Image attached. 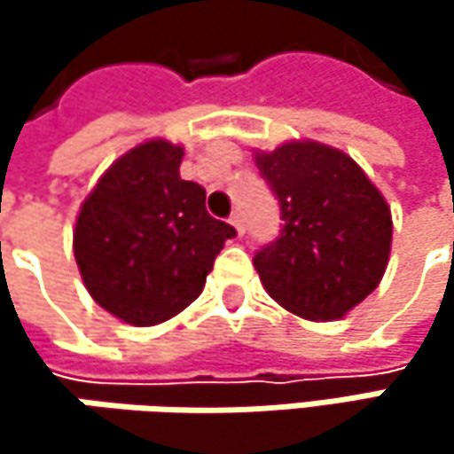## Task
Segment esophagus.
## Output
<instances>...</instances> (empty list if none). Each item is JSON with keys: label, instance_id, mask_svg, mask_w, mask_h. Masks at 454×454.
Wrapping results in <instances>:
<instances>
[{"label": "esophagus", "instance_id": "1", "mask_svg": "<svg viewBox=\"0 0 454 454\" xmlns=\"http://www.w3.org/2000/svg\"><path fill=\"white\" fill-rule=\"evenodd\" d=\"M231 226L236 228V233H239V236L244 233V221H241V215H239V213H233V215H231Z\"/></svg>", "mask_w": 454, "mask_h": 454}]
</instances>
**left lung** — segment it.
Listing matches in <instances>:
<instances>
[{
    "instance_id": "8db88e82",
    "label": "left lung",
    "mask_w": 454,
    "mask_h": 454,
    "mask_svg": "<svg viewBox=\"0 0 454 454\" xmlns=\"http://www.w3.org/2000/svg\"><path fill=\"white\" fill-rule=\"evenodd\" d=\"M278 200L284 228L254 254L265 292L289 313L336 320L381 281L392 249V213L363 168L317 141L254 152Z\"/></svg>"
}]
</instances>
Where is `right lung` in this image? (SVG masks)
<instances>
[{
  "mask_svg": "<svg viewBox=\"0 0 454 454\" xmlns=\"http://www.w3.org/2000/svg\"><path fill=\"white\" fill-rule=\"evenodd\" d=\"M184 146L152 138L118 157L81 205L73 252L99 308L131 325L178 316L205 289L236 231L205 207V189L184 181Z\"/></svg>",
  "mask_w": 454,
  "mask_h": 454,
  "instance_id": "1",
  "label": "right lung"
}]
</instances>
